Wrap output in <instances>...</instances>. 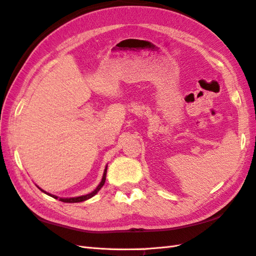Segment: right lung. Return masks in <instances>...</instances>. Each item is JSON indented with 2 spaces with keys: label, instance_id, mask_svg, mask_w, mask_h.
Here are the masks:
<instances>
[{
  "label": "right lung",
  "instance_id": "right-lung-1",
  "mask_svg": "<svg viewBox=\"0 0 256 256\" xmlns=\"http://www.w3.org/2000/svg\"><path fill=\"white\" fill-rule=\"evenodd\" d=\"M106 169H108V164L106 166V168H104V176H102V179H101V181H100V183L98 184V186L92 192H90V193H88V194H86V195H82V196H76V198H58L56 195H53V194H51V193H48V192H46L44 190H42L41 188H39L38 186V188L40 190L41 192H44V193H46V195H49V196H52L53 198H56V200H61V202H64V203H80V202H84V200H89V198H92V196H94L96 195L98 192H99V190L104 186V182H106Z\"/></svg>",
  "mask_w": 256,
  "mask_h": 256
}]
</instances>
